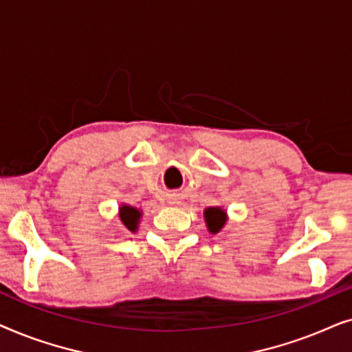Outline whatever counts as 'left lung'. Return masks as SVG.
I'll return each instance as SVG.
<instances>
[{"mask_svg":"<svg viewBox=\"0 0 352 352\" xmlns=\"http://www.w3.org/2000/svg\"><path fill=\"white\" fill-rule=\"evenodd\" d=\"M205 219L211 234H218L226 224V213L221 208H206Z\"/></svg>","mask_w":352,"mask_h":352,"instance_id":"1","label":"left lung"}]
</instances>
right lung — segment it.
<instances>
[{"label":"right lung","mask_w":352,"mask_h":352,"mask_svg":"<svg viewBox=\"0 0 352 352\" xmlns=\"http://www.w3.org/2000/svg\"><path fill=\"white\" fill-rule=\"evenodd\" d=\"M139 218H141V213H139V210L133 208V206H122V210H120V219H122V223L124 224V228L128 230H134L138 229V223H139Z\"/></svg>","instance_id":"add662e5"}]
</instances>
